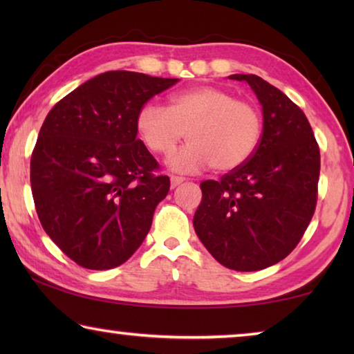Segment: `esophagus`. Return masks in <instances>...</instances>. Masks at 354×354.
<instances>
[{"label": "esophagus", "mask_w": 354, "mask_h": 354, "mask_svg": "<svg viewBox=\"0 0 354 354\" xmlns=\"http://www.w3.org/2000/svg\"><path fill=\"white\" fill-rule=\"evenodd\" d=\"M184 181H185V178H183V176H175V175H173V176L170 178V184H171L173 189L178 187V185L181 184V183H184Z\"/></svg>", "instance_id": "1"}]
</instances>
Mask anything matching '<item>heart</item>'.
<instances>
[{"label": "heart", "instance_id": "obj_1", "mask_svg": "<svg viewBox=\"0 0 354 354\" xmlns=\"http://www.w3.org/2000/svg\"><path fill=\"white\" fill-rule=\"evenodd\" d=\"M136 127L149 151L162 156L173 151L185 131L189 142L170 156L171 169L198 171L212 165L215 171H230L256 151L262 118L256 106L225 88L195 86L173 93L169 107L143 104Z\"/></svg>", "mask_w": 354, "mask_h": 354}]
</instances>
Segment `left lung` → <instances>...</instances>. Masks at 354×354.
<instances>
[{
  "label": "left lung",
  "mask_w": 354,
  "mask_h": 354,
  "mask_svg": "<svg viewBox=\"0 0 354 354\" xmlns=\"http://www.w3.org/2000/svg\"><path fill=\"white\" fill-rule=\"evenodd\" d=\"M230 80L254 91L262 136L247 162L200 184L194 227L221 266L256 272L283 261L301 241L319 195L320 149L304 112L279 88L256 75Z\"/></svg>",
  "instance_id": "left-lung-1"
}]
</instances>
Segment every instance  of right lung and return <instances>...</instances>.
Segmentation results:
<instances>
[{"instance_id":"add662e5","label":"right lung","mask_w":354,"mask_h":354,"mask_svg":"<svg viewBox=\"0 0 354 354\" xmlns=\"http://www.w3.org/2000/svg\"><path fill=\"white\" fill-rule=\"evenodd\" d=\"M175 77L106 71L48 112L31 156V190L51 241L77 266L109 270L145 241L170 179L137 139L136 118Z\"/></svg>"}]
</instances>
